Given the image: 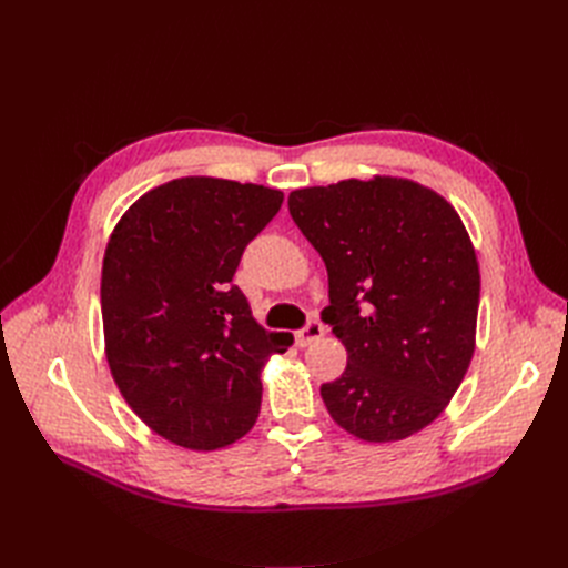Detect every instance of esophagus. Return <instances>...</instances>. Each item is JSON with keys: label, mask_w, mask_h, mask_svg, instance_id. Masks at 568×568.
I'll return each mask as SVG.
<instances>
[{"label": "esophagus", "mask_w": 568, "mask_h": 568, "mask_svg": "<svg viewBox=\"0 0 568 568\" xmlns=\"http://www.w3.org/2000/svg\"><path fill=\"white\" fill-rule=\"evenodd\" d=\"M322 336H324V326H322V322L313 320L311 324L305 326V329H301V332L296 334V343H298L301 348H307V346H311V343L320 341Z\"/></svg>", "instance_id": "esophagus-1"}]
</instances>
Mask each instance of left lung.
<instances>
[{"label": "left lung", "mask_w": 568, "mask_h": 568, "mask_svg": "<svg viewBox=\"0 0 568 568\" xmlns=\"http://www.w3.org/2000/svg\"><path fill=\"white\" fill-rule=\"evenodd\" d=\"M288 213L326 265L322 320L348 351L320 388L332 419L367 443L422 432L476 348L480 274L462 217L434 189L388 175L296 189Z\"/></svg>", "instance_id": "obj_1"}]
</instances>
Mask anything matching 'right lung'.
<instances>
[{"mask_svg": "<svg viewBox=\"0 0 568 568\" xmlns=\"http://www.w3.org/2000/svg\"><path fill=\"white\" fill-rule=\"evenodd\" d=\"M263 184L180 178L136 199L101 267L106 359L151 432L189 450L244 438L261 415V372L294 336L272 334L232 284L242 253L280 213Z\"/></svg>", "mask_w": 568, "mask_h": 568, "instance_id": "1", "label": "right lung"}]
</instances>
